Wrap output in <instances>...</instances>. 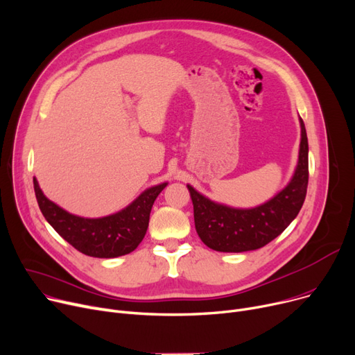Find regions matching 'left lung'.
Listing matches in <instances>:
<instances>
[{
    "label": "left lung",
    "mask_w": 355,
    "mask_h": 355,
    "mask_svg": "<svg viewBox=\"0 0 355 355\" xmlns=\"http://www.w3.org/2000/svg\"><path fill=\"white\" fill-rule=\"evenodd\" d=\"M300 156L295 173L286 187L266 203L252 209H235L215 203L187 184L195 227L202 242L219 252L259 249L281 235L301 211L308 186V139L302 119Z\"/></svg>",
    "instance_id": "8db88e82"
}]
</instances>
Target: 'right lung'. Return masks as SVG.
<instances>
[{
  "label": "right lung",
  "mask_w": 355,
  "mask_h": 355,
  "mask_svg": "<svg viewBox=\"0 0 355 355\" xmlns=\"http://www.w3.org/2000/svg\"><path fill=\"white\" fill-rule=\"evenodd\" d=\"M33 182L40 211L55 232L81 254L94 258H116L135 251L148 231L152 206L168 184L162 183L149 187L128 207L114 215L89 219L61 209L41 192L35 178Z\"/></svg>",
  "instance_id": "obj_1"
}]
</instances>
